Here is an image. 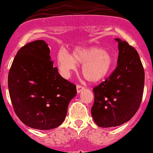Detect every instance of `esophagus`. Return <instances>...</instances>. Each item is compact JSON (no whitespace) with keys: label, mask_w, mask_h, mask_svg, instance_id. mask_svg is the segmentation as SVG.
<instances>
[{"label":"esophagus","mask_w":153,"mask_h":153,"mask_svg":"<svg viewBox=\"0 0 153 153\" xmlns=\"http://www.w3.org/2000/svg\"><path fill=\"white\" fill-rule=\"evenodd\" d=\"M83 89H84V87H83V86L79 85V84H77V85H76V91H77V93H80Z\"/></svg>","instance_id":"esophagus-1"}]
</instances>
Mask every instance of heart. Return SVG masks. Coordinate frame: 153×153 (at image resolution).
<instances>
[{"label":"heart","mask_w":153,"mask_h":153,"mask_svg":"<svg viewBox=\"0 0 153 153\" xmlns=\"http://www.w3.org/2000/svg\"><path fill=\"white\" fill-rule=\"evenodd\" d=\"M57 62L66 76L76 70V63L83 64L82 73L85 79L90 82H98L109 74L114 64V57L108 51L98 47H90L75 49L72 56L66 51H59Z\"/></svg>","instance_id":"obj_1"}]
</instances>
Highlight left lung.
Here are the masks:
<instances>
[{"label":"left lung","instance_id":"8db88e82","mask_svg":"<svg viewBox=\"0 0 153 153\" xmlns=\"http://www.w3.org/2000/svg\"><path fill=\"white\" fill-rule=\"evenodd\" d=\"M118 42L116 68L105 80L93 88L91 114L100 127H116L135 115L142 102L145 72L139 53L127 42Z\"/></svg>","mask_w":153,"mask_h":153}]
</instances>
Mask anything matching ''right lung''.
<instances>
[{"label": "right lung", "mask_w": 153, "mask_h": 153, "mask_svg": "<svg viewBox=\"0 0 153 153\" xmlns=\"http://www.w3.org/2000/svg\"><path fill=\"white\" fill-rule=\"evenodd\" d=\"M44 40L18 51L9 70L8 90L16 115L28 127L49 130L63 122L76 87L59 74Z\"/></svg>", "instance_id": "right-lung-1"}]
</instances>
